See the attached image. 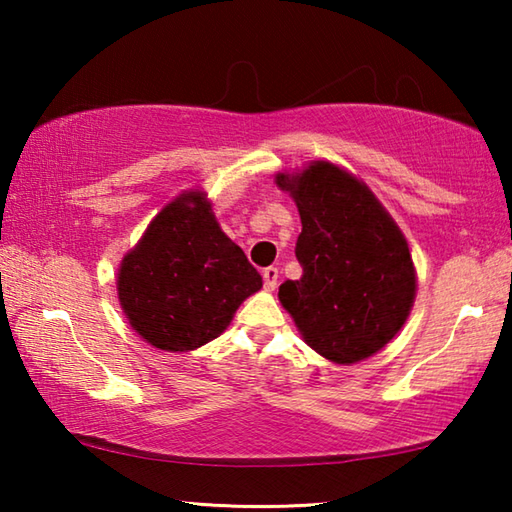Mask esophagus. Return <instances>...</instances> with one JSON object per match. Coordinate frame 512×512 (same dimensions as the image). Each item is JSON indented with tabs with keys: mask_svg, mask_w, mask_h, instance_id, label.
<instances>
[{
	"mask_svg": "<svg viewBox=\"0 0 512 512\" xmlns=\"http://www.w3.org/2000/svg\"><path fill=\"white\" fill-rule=\"evenodd\" d=\"M262 277H264V287L266 291H273L277 287V277H280V271H277L275 266H268L262 271Z\"/></svg>",
	"mask_w": 512,
	"mask_h": 512,
	"instance_id": "obj_1",
	"label": "esophagus"
}]
</instances>
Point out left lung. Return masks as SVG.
I'll return each mask as SVG.
<instances>
[{
	"label": "left lung",
	"instance_id": "8db88e82",
	"mask_svg": "<svg viewBox=\"0 0 512 512\" xmlns=\"http://www.w3.org/2000/svg\"><path fill=\"white\" fill-rule=\"evenodd\" d=\"M275 183L302 221V277L282 284V307L320 357L343 366L372 357L395 339L415 300L402 230L359 178L332 162L277 173Z\"/></svg>",
	"mask_w": 512,
	"mask_h": 512
}]
</instances>
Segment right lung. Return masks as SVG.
I'll return each mask as SVG.
<instances>
[{
	"mask_svg": "<svg viewBox=\"0 0 512 512\" xmlns=\"http://www.w3.org/2000/svg\"><path fill=\"white\" fill-rule=\"evenodd\" d=\"M262 275L216 223L203 192H185L121 259L119 305L153 348L187 352L216 339Z\"/></svg>",
	"mask_w": 512,
	"mask_h": 512,
	"instance_id": "obj_1",
	"label": "right lung"
}]
</instances>
